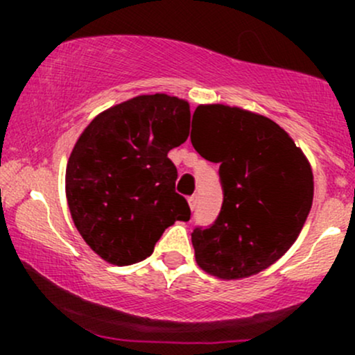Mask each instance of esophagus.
Segmentation results:
<instances>
[{"mask_svg": "<svg viewBox=\"0 0 355 355\" xmlns=\"http://www.w3.org/2000/svg\"><path fill=\"white\" fill-rule=\"evenodd\" d=\"M197 202H198V197H197V195H191V197H189V205H190V210H195V207H197Z\"/></svg>", "mask_w": 355, "mask_h": 355, "instance_id": "34e87169", "label": "esophagus"}]
</instances>
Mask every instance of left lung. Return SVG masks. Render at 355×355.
<instances>
[{"label": "left lung", "mask_w": 355, "mask_h": 355, "mask_svg": "<svg viewBox=\"0 0 355 355\" xmlns=\"http://www.w3.org/2000/svg\"><path fill=\"white\" fill-rule=\"evenodd\" d=\"M195 116L200 133L190 135L191 145L220 164L223 187L218 218L191 234L195 260L220 280L247 279L299 237L313 200L311 162L282 126L259 113L211 103L198 105Z\"/></svg>", "instance_id": "left-lung-1"}]
</instances>
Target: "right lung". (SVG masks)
<instances>
[{
    "mask_svg": "<svg viewBox=\"0 0 355 355\" xmlns=\"http://www.w3.org/2000/svg\"><path fill=\"white\" fill-rule=\"evenodd\" d=\"M189 133V101L166 93L113 105L81 132L67 164V202L76 230L105 262H140L166 227L190 220L166 157Z\"/></svg>",
    "mask_w": 355,
    "mask_h": 355,
    "instance_id": "1",
    "label": "right lung"
}]
</instances>
